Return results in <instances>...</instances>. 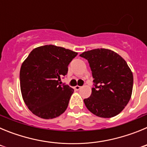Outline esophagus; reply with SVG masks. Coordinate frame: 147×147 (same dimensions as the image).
<instances>
[{"label": "esophagus", "mask_w": 147, "mask_h": 147, "mask_svg": "<svg viewBox=\"0 0 147 147\" xmlns=\"http://www.w3.org/2000/svg\"><path fill=\"white\" fill-rule=\"evenodd\" d=\"M80 88H81V87L79 86V85H76L74 87V90H80Z\"/></svg>", "instance_id": "34e87169"}]
</instances>
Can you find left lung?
Segmentation results:
<instances>
[{
  "label": "left lung",
  "mask_w": 147,
  "mask_h": 147,
  "mask_svg": "<svg viewBox=\"0 0 147 147\" xmlns=\"http://www.w3.org/2000/svg\"><path fill=\"white\" fill-rule=\"evenodd\" d=\"M80 57L88 61L94 79L91 95L84 99L86 107L98 117L117 115L132 96L133 75L127 62L106 49L85 51Z\"/></svg>",
  "instance_id": "8db88e82"
}]
</instances>
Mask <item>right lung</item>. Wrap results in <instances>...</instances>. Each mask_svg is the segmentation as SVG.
I'll return each instance as SVG.
<instances>
[{"mask_svg": "<svg viewBox=\"0 0 147 147\" xmlns=\"http://www.w3.org/2000/svg\"><path fill=\"white\" fill-rule=\"evenodd\" d=\"M77 54L53 45L37 47L28 54L20 67V84L23 101L32 113L51 119L65 111L74 89L59 81Z\"/></svg>", "mask_w": 147, "mask_h": 147, "instance_id": "right-lung-1", "label": "right lung"}]
</instances>
